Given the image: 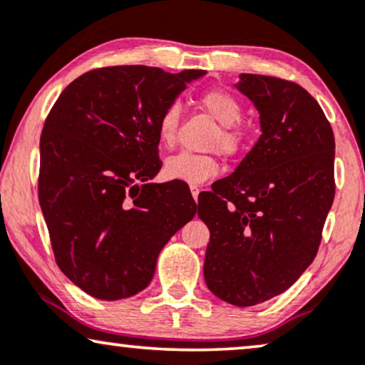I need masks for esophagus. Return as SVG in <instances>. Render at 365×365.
<instances>
[{
    "mask_svg": "<svg viewBox=\"0 0 365 365\" xmlns=\"http://www.w3.org/2000/svg\"><path fill=\"white\" fill-rule=\"evenodd\" d=\"M190 192H192V197H193V200H198V193H200V188H198L197 185H192L190 187Z\"/></svg>",
    "mask_w": 365,
    "mask_h": 365,
    "instance_id": "1",
    "label": "esophagus"
}]
</instances>
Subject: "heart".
Segmentation results:
<instances>
[{"label":"heart","instance_id":"b5f03b06","mask_svg":"<svg viewBox=\"0 0 365 365\" xmlns=\"http://www.w3.org/2000/svg\"><path fill=\"white\" fill-rule=\"evenodd\" d=\"M198 103L220 125L212 140V147L220 148L225 155H239L249 147L250 130L240 123L244 106L235 95L223 88H212L203 91ZM178 125L180 106L172 103L162 111L157 123L158 140L163 147H173L177 142ZM163 172L170 180L185 182L188 185H202L218 173V162L210 155L180 152L167 158Z\"/></svg>","mask_w":365,"mask_h":365}]
</instances>
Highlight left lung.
Listing matches in <instances>:
<instances>
[{"instance_id":"obj_1","label":"left lung","mask_w":365,"mask_h":365,"mask_svg":"<svg viewBox=\"0 0 365 365\" xmlns=\"http://www.w3.org/2000/svg\"><path fill=\"white\" fill-rule=\"evenodd\" d=\"M235 86L259 110L262 135L235 172L198 197V217L210 230L207 287L250 307L285 292L317 255L335 193V142L300 85L242 73Z\"/></svg>"}]
</instances>
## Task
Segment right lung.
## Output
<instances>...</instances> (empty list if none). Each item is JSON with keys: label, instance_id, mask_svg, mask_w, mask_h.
I'll use <instances>...</instances> for the list:
<instances>
[{"label": "right lung", "instance_id": "add662e5", "mask_svg": "<svg viewBox=\"0 0 365 365\" xmlns=\"http://www.w3.org/2000/svg\"><path fill=\"white\" fill-rule=\"evenodd\" d=\"M106 66L78 76L48 115L38 197L56 264L91 297L120 300L152 282L158 254L197 212L182 183H150L162 111L205 75Z\"/></svg>", "mask_w": 365, "mask_h": 365}]
</instances>
